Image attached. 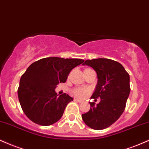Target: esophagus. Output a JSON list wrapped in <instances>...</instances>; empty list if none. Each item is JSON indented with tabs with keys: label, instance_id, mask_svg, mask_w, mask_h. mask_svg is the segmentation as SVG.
I'll return each instance as SVG.
<instances>
[{
	"label": "esophagus",
	"instance_id": "obj_1",
	"mask_svg": "<svg viewBox=\"0 0 149 149\" xmlns=\"http://www.w3.org/2000/svg\"><path fill=\"white\" fill-rule=\"evenodd\" d=\"M74 100L76 101V102H83L81 100H79V99H77V98H74Z\"/></svg>",
	"mask_w": 149,
	"mask_h": 149
}]
</instances>
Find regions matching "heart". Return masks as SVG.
I'll return each instance as SVG.
<instances>
[{"mask_svg":"<svg viewBox=\"0 0 149 149\" xmlns=\"http://www.w3.org/2000/svg\"><path fill=\"white\" fill-rule=\"evenodd\" d=\"M88 92V89L81 88H74L72 91V93L77 97H84Z\"/></svg>","mask_w":149,"mask_h":149,"instance_id":"obj_1","label":"heart"}]
</instances>
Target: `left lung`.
I'll use <instances>...</instances> for the list:
<instances>
[{
  "mask_svg": "<svg viewBox=\"0 0 149 149\" xmlns=\"http://www.w3.org/2000/svg\"><path fill=\"white\" fill-rule=\"evenodd\" d=\"M82 65L95 70L97 84L91 97L100 98L81 115L86 125L94 130H103L116 121L125 110L130 92V75L121 64L108 58L86 60Z\"/></svg>",
  "mask_w": 149,
  "mask_h": 149,
  "instance_id": "left-lung-1",
  "label": "left lung"
}]
</instances>
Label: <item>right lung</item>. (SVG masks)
I'll use <instances>...</instances> for the list:
<instances>
[{
    "label": "right lung",
    "mask_w": 149,
    "mask_h": 149,
    "mask_svg": "<svg viewBox=\"0 0 149 149\" xmlns=\"http://www.w3.org/2000/svg\"><path fill=\"white\" fill-rule=\"evenodd\" d=\"M78 58H44L32 63L22 74L18 97L23 111L30 120L40 125H50L62 117L73 98L66 93L57 95L55 88L67 80L73 68L83 63Z\"/></svg>",
    "instance_id": "add662e5"
}]
</instances>
